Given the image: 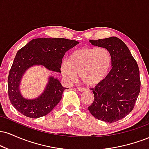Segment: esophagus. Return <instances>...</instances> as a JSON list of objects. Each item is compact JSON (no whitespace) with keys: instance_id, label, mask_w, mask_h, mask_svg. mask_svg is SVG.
Masks as SVG:
<instances>
[{"instance_id":"34e87169","label":"esophagus","mask_w":149,"mask_h":149,"mask_svg":"<svg viewBox=\"0 0 149 149\" xmlns=\"http://www.w3.org/2000/svg\"><path fill=\"white\" fill-rule=\"evenodd\" d=\"M78 91H80V92H84V91H86V90H87L85 88H80V87H78Z\"/></svg>"}]
</instances>
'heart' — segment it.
Segmentation results:
<instances>
[{
	"mask_svg": "<svg viewBox=\"0 0 149 149\" xmlns=\"http://www.w3.org/2000/svg\"><path fill=\"white\" fill-rule=\"evenodd\" d=\"M112 62L111 53L106 47H83L71 53L61 64V72L72 82L78 73L81 81L90 86L100 84L107 76Z\"/></svg>",
	"mask_w": 149,
	"mask_h": 149,
	"instance_id": "obj_1",
	"label": "heart"
}]
</instances>
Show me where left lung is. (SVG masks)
I'll use <instances>...</instances> for the list:
<instances>
[{
	"label": "left lung",
	"mask_w": 149,
	"mask_h": 149,
	"mask_svg": "<svg viewBox=\"0 0 149 149\" xmlns=\"http://www.w3.org/2000/svg\"><path fill=\"white\" fill-rule=\"evenodd\" d=\"M90 42L110 51L113 67L103 81L90 89L95 99L88 110L95 118L116 122L134 109L141 88L139 66L127 45L118 38Z\"/></svg>",
	"instance_id": "8db88e82"
}]
</instances>
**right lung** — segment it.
Segmentation results:
<instances>
[{
  "label": "right lung",
  "mask_w": 149,
  "mask_h": 149,
  "mask_svg": "<svg viewBox=\"0 0 149 149\" xmlns=\"http://www.w3.org/2000/svg\"><path fill=\"white\" fill-rule=\"evenodd\" d=\"M79 42L61 38H36L31 40L17 53L8 79V97L12 105L24 116L31 118L45 116L60 102L66 88L53 77L38 98H23L19 90L22 75L33 65H42L52 71L61 72V64L65 52Z\"/></svg>",
  "instance_id": "1"
}]
</instances>
